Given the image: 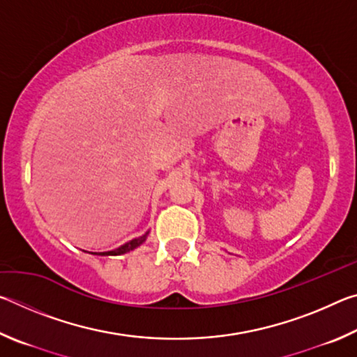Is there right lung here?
<instances>
[{"mask_svg":"<svg viewBox=\"0 0 357 357\" xmlns=\"http://www.w3.org/2000/svg\"><path fill=\"white\" fill-rule=\"evenodd\" d=\"M148 234H149V231L144 233L143 236H140V238H135V239L129 241V243L123 244L121 247H118V249H114V250H108V252H96V253H93V255H100V257H108V255H123V253H128V252H130V250L137 249L138 245H142V244L144 243V241H146Z\"/></svg>","mask_w":357,"mask_h":357,"instance_id":"obj_1","label":"right lung"}]
</instances>
